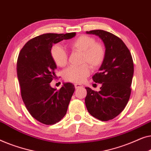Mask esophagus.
Segmentation results:
<instances>
[{
  "label": "esophagus",
  "instance_id": "34e87169",
  "mask_svg": "<svg viewBox=\"0 0 151 151\" xmlns=\"http://www.w3.org/2000/svg\"><path fill=\"white\" fill-rule=\"evenodd\" d=\"M83 87V86L81 84H79V83H75V88H76V89H78V88H82Z\"/></svg>",
  "mask_w": 151,
  "mask_h": 151
}]
</instances>
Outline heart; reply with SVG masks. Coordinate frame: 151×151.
<instances>
[{"mask_svg": "<svg viewBox=\"0 0 151 151\" xmlns=\"http://www.w3.org/2000/svg\"><path fill=\"white\" fill-rule=\"evenodd\" d=\"M72 51L81 53L82 65L69 67L63 72L65 81L73 83H81L90 75V65L92 69H97L103 64L106 57L105 46L92 36L81 35L69 44ZM50 56L57 66L63 68L68 64V55L60 44H55L50 49Z\"/></svg>", "mask_w": 151, "mask_h": 151, "instance_id": "b5f03b06", "label": "heart"}]
</instances>
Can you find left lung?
Here are the masks:
<instances>
[{
	"label": "left lung",
	"mask_w": 151,
	"mask_h": 151,
	"mask_svg": "<svg viewBox=\"0 0 151 151\" xmlns=\"http://www.w3.org/2000/svg\"><path fill=\"white\" fill-rule=\"evenodd\" d=\"M98 35L106 48V57L99 73L93 76L95 83H101L99 92L86 88L85 103L93 117L102 121L112 120L127 105L131 93L133 61L129 48L120 38L103 30L86 31Z\"/></svg>",
	"instance_id": "8db88e82"
}]
</instances>
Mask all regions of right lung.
<instances>
[{
	"mask_svg": "<svg viewBox=\"0 0 151 151\" xmlns=\"http://www.w3.org/2000/svg\"><path fill=\"white\" fill-rule=\"evenodd\" d=\"M75 35H40L27 42L19 53L17 75L21 96L29 114L42 124H54L64 117L75 92V86L70 83H65L58 90L51 88L50 83L57 68L50 56L52 46Z\"/></svg>",
	"mask_w": 151,
	"mask_h": 151,
	"instance_id": "1",
	"label": "right lung"
}]
</instances>
